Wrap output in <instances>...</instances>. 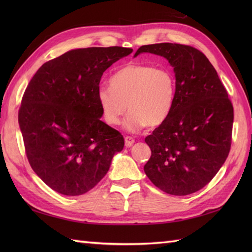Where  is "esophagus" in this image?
<instances>
[{
    "mask_svg": "<svg viewBox=\"0 0 252 252\" xmlns=\"http://www.w3.org/2000/svg\"><path fill=\"white\" fill-rule=\"evenodd\" d=\"M125 143H126V147H131L133 144H134V138L131 137V136H126L125 137Z\"/></svg>",
    "mask_w": 252,
    "mask_h": 252,
    "instance_id": "esophagus-1",
    "label": "esophagus"
}]
</instances>
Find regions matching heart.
Instances as JSON below:
<instances>
[{"mask_svg": "<svg viewBox=\"0 0 252 252\" xmlns=\"http://www.w3.org/2000/svg\"><path fill=\"white\" fill-rule=\"evenodd\" d=\"M175 99V78L169 69L142 63H127L112 74L110 88L97 91L104 120L119 125L126 108L125 126L138 132L146 126L156 127L167 120Z\"/></svg>", "mask_w": 252, "mask_h": 252, "instance_id": "obj_1", "label": "heart"}]
</instances>
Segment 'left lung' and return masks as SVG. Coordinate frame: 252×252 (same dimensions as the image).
<instances>
[{
    "label": "left lung",
    "instance_id": "8db88e82",
    "mask_svg": "<svg viewBox=\"0 0 252 252\" xmlns=\"http://www.w3.org/2000/svg\"><path fill=\"white\" fill-rule=\"evenodd\" d=\"M142 53L164 57L175 76L173 108L145 138L152 156L144 171L167 194H192L213 179L228 156L233 105L215 67L200 51L157 43L141 46L134 57Z\"/></svg>",
    "mask_w": 252,
    "mask_h": 252
}]
</instances>
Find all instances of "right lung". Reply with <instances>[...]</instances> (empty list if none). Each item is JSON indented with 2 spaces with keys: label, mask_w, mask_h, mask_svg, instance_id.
I'll use <instances>...</instances> for the list:
<instances>
[{
  "label": "right lung",
  "mask_w": 252,
  "mask_h": 252,
  "mask_svg": "<svg viewBox=\"0 0 252 252\" xmlns=\"http://www.w3.org/2000/svg\"><path fill=\"white\" fill-rule=\"evenodd\" d=\"M132 52L120 46L68 51L43 63L27 87L18 114L27 158L60 194L92 189L123 149L121 133L100 120L97 91L106 69Z\"/></svg>",
  "instance_id": "add662e5"
}]
</instances>
